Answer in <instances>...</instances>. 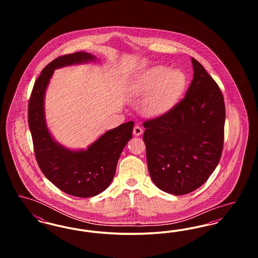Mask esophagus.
I'll list each match as a JSON object with an SVG mask.
<instances>
[{
  "mask_svg": "<svg viewBox=\"0 0 258 258\" xmlns=\"http://www.w3.org/2000/svg\"><path fill=\"white\" fill-rule=\"evenodd\" d=\"M142 134H143V130L139 125H135V127H134V135L135 136H139V135H141Z\"/></svg>",
  "mask_w": 258,
  "mask_h": 258,
  "instance_id": "34e87169",
  "label": "esophagus"
}]
</instances>
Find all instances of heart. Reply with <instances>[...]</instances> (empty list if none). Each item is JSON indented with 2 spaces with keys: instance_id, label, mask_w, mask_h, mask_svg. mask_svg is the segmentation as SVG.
Returning a JSON list of instances; mask_svg holds the SVG:
<instances>
[{
  "instance_id": "obj_1",
  "label": "heart",
  "mask_w": 258,
  "mask_h": 258,
  "mask_svg": "<svg viewBox=\"0 0 258 258\" xmlns=\"http://www.w3.org/2000/svg\"><path fill=\"white\" fill-rule=\"evenodd\" d=\"M186 76L180 70H169L164 66H156L141 74L136 90L138 94L149 97L145 112L158 117L171 109L184 93Z\"/></svg>"
}]
</instances>
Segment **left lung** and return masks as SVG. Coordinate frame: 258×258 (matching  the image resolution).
Masks as SVG:
<instances>
[{
  "label": "left lung",
  "mask_w": 258,
  "mask_h": 258,
  "mask_svg": "<svg viewBox=\"0 0 258 258\" xmlns=\"http://www.w3.org/2000/svg\"><path fill=\"white\" fill-rule=\"evenodd\" d=\"M194 79L184 98L143 123L148 170L160 189L174 196L196 190L221 160L225 106L221 89L191 58Z\"/></svg>",
  "instance_id": "left-lung-1"
}]
</instances>
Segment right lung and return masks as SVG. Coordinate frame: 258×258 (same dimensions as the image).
Masks as SVG:
<instances>
[{
    "label": "right lung",
    "mask_w": 258,
    "mask_h": 258,
    "mask_svg": "<svg viewBox=\"0 0 258 258\" xmlns=\"http://www.w3.org/2000/svg\"><path fill=\"white\" fill-rule=\"evenodd\" d=\"M94 60L95 56L83 51L53 60L37 77L29 100L28 122L38 166L52 184L76 197H95L109 186L135 124L131 121L106 132L87 150H70L52 138L44 115V95L51 76L56 69Z\"/></svg>",
    "instance_id": "obj_1"
}]
</instances>
